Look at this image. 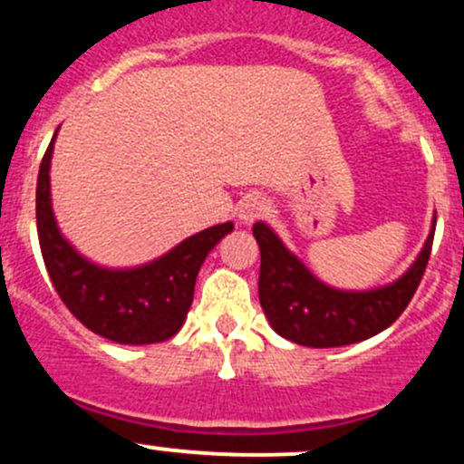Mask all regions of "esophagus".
<instances>
[{"instance_id": "esophagus-1", "label": "esophagus", "mask_w": 464, "mask_h": 464, "mask_svg": "<svg viewBox=\"0 0 464 464\" xmlns=\"http://www.w3.org/2000/svg\"><path fill=\"white\" fill-rule=\"evenodd\" d=\"M266 213H268V202L266 198L262 196H248L244 198L240 205H237V220L246 224V227H251L253 222L259 220V218H264Z\"/></svg>"}]
</instances>
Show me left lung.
<instances>
[{"instance_id":"left-lung-1","label":"left lung","mask_w":464,"mask_h":464,"mask_svg":"<svg viewBox=\"0 0 464 464\" xmlns=\"http://www.w3.org/2000/svg\"><path fill=\"white\" fill-rule=\"evenodd\" d=\"M436 216L419 257L385 286L341 290L324 284L290 253L268 224L256 222L259 244V304L279 337L308 348H339L359 343L390 328L419 288L434 242Z\"/></svg>"}]
</instances>
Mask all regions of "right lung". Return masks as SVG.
I'll return each instance as SVG.
<instances>
[{
  "instance_id": "1",
  "label": "right lung",
  "mask_w": 464,
  "mask_h": 464,
  "mask_svg": "<svg viewBox=\"0 0 464 464\" xmlns=\"http://www.w3.org/2000/svg\"><path fill=\"white\" fill-rule=\"evenodd\" d=\"M54 131L37 178V233L53 286L85 328L123 345L160 343L185 324L198 271L208 251L233 231L216 224L182 240L165 256L134 268H105L90 262L63 237L50 198Z\"/></svg>"
}]
</instances>
